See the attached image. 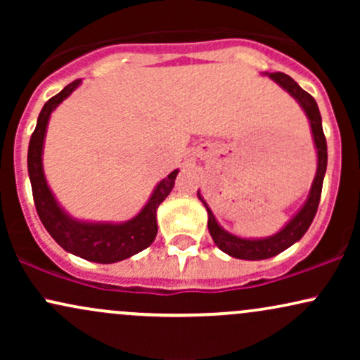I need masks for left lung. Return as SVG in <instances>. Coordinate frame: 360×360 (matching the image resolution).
I'll return each mask as SVG.
<instances>
[{"mask_svg":"<svg viewBox=\"0 0 360 360\" xmlns=\"http://www.w3.org/2000/svg\"><path fill=\"white\" fill-rule=\"evenodd\" d=\"M267 76H269L272 81L278 82L281 88L286 89L288 93L300 103L301 108L304 110V113H307L309 125H311L313 140H315L318 167L315 181H313L311 189H309L307 203L303 205V208L291 218V221H289L281 232L267 238H242L237 237V235L225 232V230L218 225V221L214 220L212 210L208 208V205L205 203L200 191H198V198L203 201L206 212H208V230L213 242L217 243L218 249L225 252V254L232 255L235 259L243 260H262L274 257V255L286 250L288 247H291L295 242H298L300 238L307 233V230L309 229V225H311L313 218H315L316 214L318 203H320L321 196V186H323V177L326 171V139L323 134V127H321V115L320 110H318L315 98L309 93H307L304 89H301L298 82L292 79V77H289L288 74L271 72L267 74Z\"/></svg>","mask_w":360,"mask_h":360,"instance_id":"obj_1","label":"left lung"}]
</instances>
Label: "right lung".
Instances as JSON below:
<instances>
[{
    "mask_svg": "<svg viewBox=\"0 0 360 360\" xmlns=\"http://www.w3.org/2000/svg\"><path fill=\"white\" fill-rule=\"evenodd\" d=\"M79 84L81 79L72 81L44 105L39 120H37L34 134H32L30 146H28V176H30L37 213L53 240L64 250L91 260V262L113 264L139 254L140 250L147 249L154 242L157 235V208L171 193L179 171L176 169L166 179L160 181L142 212L125 223H88L77 221L69 217L57 205L56 198L45 181L42 148L51 113Z\"/></svg>",
    "mask_w": 360,
    "mask_h": 360,
    "instance_id": "add662e5",
    "label": "right lung"
}]
</instances>
